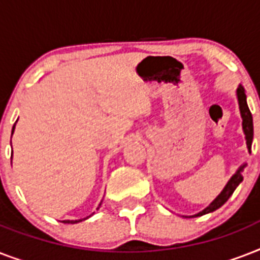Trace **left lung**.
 Masks as SVG:
<instances>
[{"label": "left lung", "mask_w": 260, "mask_h": 260, "mask_svg": "<svg viewBox=\"0 0 260 260\" xmlns=\"http://www.w3.org/2000/svg\"><path fill=\"white\" fill-rule=\"evenodd\" d=\"M236 97H238V104H239V110H240V116H242V126H243V132L246 135V144L247 148H248V152L251 154V144H252V139H254V124H252V114H251L250 109H248V105H247V95H246V90L242 85H239L238 89H236ZM247 166V163L244 162L242 166L239 167L236 173L230 178V181L226 182V185L224 186V189L221 190V193L218 194L217 197L214 198L213 201L210 202L209 205L206 206L205 209L198 212V213L193 214V216H182L185 218H191V217H198V216H204V214L212 213L218 208H221L226 201L228 198L232 196V193L235 191V189L238 187L243 181V170L244 167Z\"/></svg>", "instance_id": "left-lung-1"}]
</instances>
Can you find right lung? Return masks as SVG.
Listing matches in <instances>:
<instances>
[{
    "instance_id": "obj_1",
    "label": "right lung",
    "mask_w": 260,
    "mask_h": 260,
    "mask_svg": "<svg viewBox=\"0 0 260 260\" xmlns=\"http://www.w3.org/2000/svg\"><path fill=\"white\" fill-rule=\"evenodd\" d=\"M16 122H17V121H16ZM14 126H16V124H14V125H13V129H12V135H13V132H14ZM10 144H12V142H10ZM12 158H13V151H12ZM12 158H10V159H12ZM101 204H102V201L100 202V205H98L97 210L100 209V206H101ZM93 214H94V213H91V214H90V216H87V217L79 218V220H63V222H64V224H77V222H81V221H83V220H86V218L91 217Z\"/></svg>"
}]
</instances>
